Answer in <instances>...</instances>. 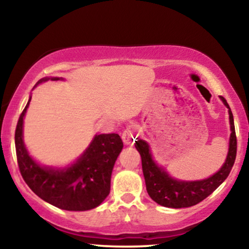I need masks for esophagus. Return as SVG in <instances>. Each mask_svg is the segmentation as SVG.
<instances>
[{"label":"esophagus","mask_w":249,"mask_h":249,"mask_svg":"<svg viewBox=\"0 0 249 249\" xmlns=\"http://www.w3.org/2000/svg\"><path fill=\"white\" fill-rule=\"evenodd\" d=\"M122 139H124V144L127 145H131L132 142H135V134L130 130H125L124 131V134H122Z\"/></svg>","instance_id":"1"}]
</instances>
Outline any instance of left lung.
<instances>
[{"instance_id":"8db88e82","label":"left lung","mask_w":249,"mask_h":249,"mask_svg":"<svg viewBox=\"0 0 249 249\" xmlns=\"http://www.w3.org/2000/svg\"><path fill=\"white\" fill-rule=\"evenodd\" d=\"M220 98L222 100L223 104L229 108L231 129L229 152H228L227 160L222 168L210 178L198 180V181H180V180L173 179L153 161L147 142L142 139L136 142V148L142 158L146 189L149 197L160 205L171 207V209H182V207L196 205L205 199L207 196H210L229 176L237 155V137L232 112L226 98L222 96H220Z\"/></svg>"}]
</instances>
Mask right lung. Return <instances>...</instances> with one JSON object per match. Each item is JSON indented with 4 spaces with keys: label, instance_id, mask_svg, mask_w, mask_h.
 <instances>
[{
    "label": "right lung",
    "instance_id": "right-lung-1",
    "mask_svg": "<svg viewBox=\"0 0 249 249\" xmlns=\"http://www.w3.org/2000/svg\"><path fill=\"white\" fill-rule=\"evenodd\" d=\"M30 100L32 97L20 114L15 134L17 161L25 182L37 196L61 210L88 211L97 207L110 194L112 170L124 147L120 136L96 135L86 152L69 168H43L30 158L22 141L23 117Z\"/></svg>",
    "mask_w": 249,
    "mask_h": 249
}]
</instances>
